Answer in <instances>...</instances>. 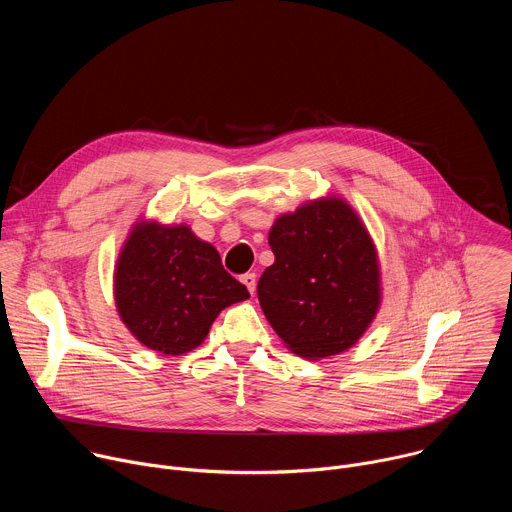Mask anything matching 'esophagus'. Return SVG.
<instances>
[{"label": "esophagus", "instance_id": "34e87169", "mask_svg": "<svg viewBox=\"0 0 512 512\" xmlns=\"http://www.w3.org/2000/svg\"><path fill=\"white\" fill-rule=\"evenodd\" d=\"M241 283L249 289V293L253 295L255 293V287H257V275L255 273H245L243 277H241Z\"/></svg>", "mask_w": 512, "mask_h": 512}]
</instances>
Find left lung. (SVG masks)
Masks as SVG:
<instances>
[{
    "label": "left lung",
    "instance_id": "left-lung-1",
    "mask_svg": "<svg viewBox=\"0 0 512 512\" xmlns=\"http://www.w3.org/2000/svg\"><path fill=\"white\" fill-rule=\"evenodd\" d=\"M269 245L257 295L285 348L307 360L354 348L382 305L378 249L356 209L335 195L307 201L275 219Z\"/></svg>",
    "mask_w": 512,
    "mask_h": 512
}]
</instances>
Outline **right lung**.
<instances>
[{"instance_id": "add662e5", "label": "right lung", "mask_w": 512, "mask_h": 512, "mask_svg": "<svg viewBox=\"0 0 512 512\" xmlns=\"http://www.w3.org/2000/svg\"><path fill=\"white\" fill-rule=\"evenodd\" d=\"M247 297V287L223 269L219 251L185 223L138 219L114 265L120 321L162 356L199 348L217 315Z\"/></svg>"}]
</instances>
